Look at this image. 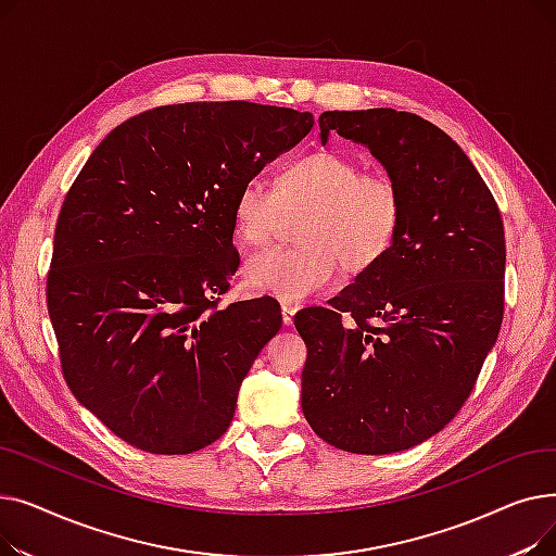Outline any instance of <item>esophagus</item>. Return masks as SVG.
<instances>
[{"label": "esophagus", "instance_id": "34e87169", "mask_svg": "<svg viewBox=\"0 0 556 556\" xmlns=\"http://www.w3.org/2000/svg\"><path fill=\"white\" fill-rule=\"evenodd\" d=\"M295 313H298V308L293 306V304H281V319H283V327H293V323H295Z\"/></svg>", "mask_w": 556, "mask_h": 556}]
</instances>
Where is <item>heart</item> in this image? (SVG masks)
I'll use <instances>...</instances> for the list:
<instances>
[{"label":"heart","instance_id":"heart-1","mask_svg":"<svg viewBox=\"0 0 556 556\" xmlns=\"http://www.w3.org/2000/svg\"><path fill=\"white\" fill-rule=\"evenodd\" d=\"M306 210L295 248H268L245 261L243 281L261 295L298 304L344 275H365L394 248L405 195L388 170H363L340 151L286 164L275 187L250 178L233 198V233L245 245L270 241L283 212Z\"/></svg>","mask_w":556,"mask_h":556}]
</instances>
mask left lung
Instances as JSON below:
<instances>
[{
	"label": "left lung",
	"instance_id": "8db88e82",
	"mask_svg": "<svg viewBox=\"0 0 556 556\" xmlns=\"http://www.w3.org/2000/svg\"><path fill=\"white\" fill-rule=\"evenodd\" d=\"M365 143L405 195L390 254L295 315L302 410L340 451L386 455L440 432L469 399L505 313V227L482 175L434 124L392 108L319 114Z\"/></svg>",
	"mask_w": 556,
	"mask_h": 556
}]
</instances>
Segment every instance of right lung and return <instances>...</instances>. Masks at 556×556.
<instances>
[{
	"label": "right lung",
	"instance_id": "add662e5",
	"mask_svg": "<svg viewBox=\"0 0 556 556\" xmlns=\"http://www.w3.org/2000/svg\"><path fill=\"white\" fill-rule=\"evenodd\" d=\"M311 128L293 108L160 105L116 126L70 187L47 308L72 394L130 446L187 455L229 428L281 329L273 298L218 306L241 263L233 198Z\"/></svg>",
	"mask_w": 556,
	"mask_h": 556
}]
</instances>
